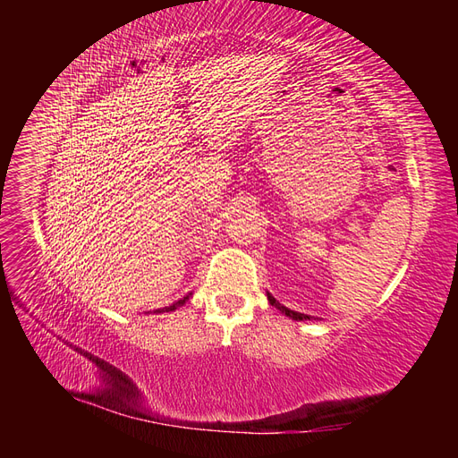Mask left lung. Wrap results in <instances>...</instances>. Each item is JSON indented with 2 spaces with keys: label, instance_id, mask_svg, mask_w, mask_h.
I'll return each instance as SVG.
<instances>
[{
  "label": "left lung",
  "instance_id": "obj_1",
  "mask_svg": "<svg viewBox=\"0 0 458 458\" xmlns=\"http://www.w3.org/2000/svg\"><path fill=\"white\" fill-rule=\"evenodd\" d=\"M267 300H269V303L271 306H275L276 310H279L281 313H284L286 317H290V318H294V321H306V318H310V315H303V313H298V311H293V310H288V308H284L283 303H279L276 301L269 293H267Z\"/></svg>",
  "mask_w": 458,
  "mask_h": 458
}]
</instances>
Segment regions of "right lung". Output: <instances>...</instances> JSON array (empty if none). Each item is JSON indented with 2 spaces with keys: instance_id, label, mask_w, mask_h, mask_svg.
<instances>
[{
  "instance_id": "add662e5",
  "label": "right lung",
  "mask_w": 458,
  "mask_h": 458,
  "mask_svg": "<svg viewBox=\"0 0 458 458\" xmlns=\"http://www.w3.org/2000/svg\"><path fill=\"white\" fill-rule=\"evenodd\" d=\"M189 296L191 294H187L185 298H182V300H179V301H175V303H172V306L170 308H162V310H157V313H164V311H174V310H177L179 306H183V303L189 300Z\"/></svg>"
}]
</instances>
